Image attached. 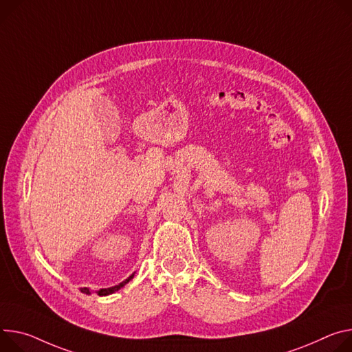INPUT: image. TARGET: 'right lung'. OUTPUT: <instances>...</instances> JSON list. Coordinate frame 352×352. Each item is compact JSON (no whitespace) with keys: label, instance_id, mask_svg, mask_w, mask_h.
Here are the masks:
<instances>
[{"label":"right lung","instance_id":"right-lung-1","mask_svg":"<svg viewBox=\"0 0 352 352\" xmlns=\"http://www.w3.org/2000/svg\"><path fill=\"white\" fill-rule=\"evenodd\" d=\"M135 276V274H132L129 278H127L126 280H123L122 283H119V285H116V286H112V287H107V289H100V291H97V294L100 295V296H107V295H111V294H113V292H116V291H119L122 286H124L127 282H129L132 278ZM81 292L82 294H87V295H89V289L88 287H81Z\"/></svg>","mask_w":352,"mask_h":352}]
</instances>
